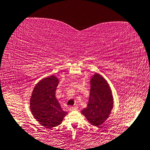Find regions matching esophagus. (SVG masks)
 I'll return each instance as SVG.
<instances>
[{
    "label": "esophagus",
    "mask_w": 150,
    "mask_h": 150,
    "mask_svg": "<svg viewBox=\"0 0 150 150\" xmlns=\"http://www.w3.org/2000/svg\"><path fill=\"white\" fill-rule=\"evenodd\" d=\"M78 109V107L77 106H74V107H70V110L71 111H76Z\"/></svg>",
    "instance_id": "obj_1"
}]
</instances>
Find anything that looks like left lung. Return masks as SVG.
<instances>
[{
    "label": "left lung",
    "mask_w": 150,
    "mask_h": 150,
    "mask_svg": "<svg viewBox=\"0 0 150 150\" xmlns=\"http://www.w3.org/2000/svg\"><path fill=\"white\" fill-rule=\"evenodd\" d=\"M88 107L81 111L88 122L94 126H100L109 116L113 108V96L110 88L104 78L95 74L92 78Z\"/></svg>",
    "instance_id": "8db88e82"
}]
</instances>
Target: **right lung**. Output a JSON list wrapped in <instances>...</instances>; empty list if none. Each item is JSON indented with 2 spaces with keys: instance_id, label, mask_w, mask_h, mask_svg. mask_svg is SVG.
<instances>
[{
  "instance_id": "1",
  "label": "right lung",
  "mask_w": 150,
  "mask_h": 150,
  "mask_svg": "<svg viewBox=\"0 0 150 150\" xmlns=\"http://www.w3.org/2000/svg\"><path fill=\"white\" fill-rule=\"evenodd\" d=\"M58 79L54 76L42 79L34 88L30 98V110L38 122L47 128L58 126L67 112L61 108L56 98Z\"/></svg>"
}]
</instances>
